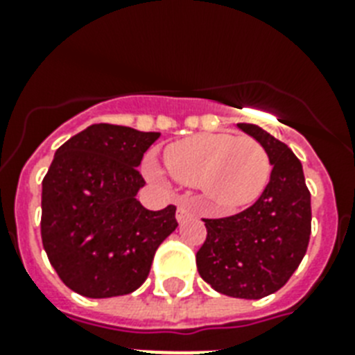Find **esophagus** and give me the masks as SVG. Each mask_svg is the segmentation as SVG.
Here are the masks:
<instances>
[{
    "label": "esophagus",
    "instance_id": "34e87169",
    "mask_svg": "<svg viewBox=\"0 0 355 355\" xmlns=\"http://www.w3.org/2000/svg\"><path fill=\"white\" fill-rule=\"evenodd\" d=\"M191 217H195V211L191 210V206H189L188 202H182V205L178 206V210H177L178 223L188 221V219H191Z\"/></svg>",
    "mask_w": 355,
    "mask_h": 355
}]
</instances>
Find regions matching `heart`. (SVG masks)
<instances>
[{
    "label": "heart",
    "instance_id": "1",
    "mask_svg": "<svg viewBox=\"0 0 355 355\" xmlns=\"http://www.w3.org/2000/svg\"><path fill=\"white\" fill-rule=\"evenodd\" d=\"M166 166L178 182L199 186L223 211L258 199L270 175V158L258 139L234 134H199L167 147ZM150 175L160 178L155 166Z\"/></svg>",
    "mask_w": 355,
    "mask_h": 355
}]
</instances>
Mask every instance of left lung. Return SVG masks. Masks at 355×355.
I'll return each mask as SVG.
<instances>
[{"label": "left lung", "mask_w": 355, "mask_h": 355, "mask_svg": "<svg viewBox=\"0 0 355 355\" xmlns=\"http://www.w3.org/2000/svg\"><path fill=\"white\" fill-rule=\"evenodd\" d=\"M237 127L267 150L269 184L247 210L202 219L208 234L195 258L200 278L217 293L258 300L286 286L302 261L311 234V193L302 164L286 144L250 123Z\"/></svg>", "instance_id": "1"}]
</instances>
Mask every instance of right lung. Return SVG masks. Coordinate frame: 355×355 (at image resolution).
<instances>
[{
    "mask_svg": "<svg viewBox=\"0 0 355 355\" xmlns=\"http://www.w3.org/2000/svg\"><path fill=\"white\" fill-rule=\"evenodd\" d=\"M160 132L97 123L55 153L42 180V243L58 278L88 298L136 291L156 248L178 227L177 208L150 211L138 166Z\"/></svg>",
    "mask_w": 355,
    "mask_h": 355,
    "instance_id": "right-lung-1",
    "label": "right lung"
}]
</instances>
